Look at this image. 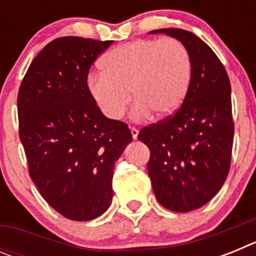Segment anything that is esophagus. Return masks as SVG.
<instances>
[{
    "label": "esophagus",
    "instance_id": "1",
    "mask_svg": "<svg viewBox=\"0 0 256 256\" xmlns=\"http://www.w3.org/2000/svg\"><path fill=\"white\" fill-rule=\"evenodd\" d=\"M130 133H132L133 140H137V137H138V130L137 128H130Z\"/></svg>",
    "mask_w": 256,
    "mask_h": 256
}]
</instances>
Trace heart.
I'll return each instance as SVG.
<instances>
[{
	"mask_svg": "<svg viewBox=\"0 0 256 256\" xmlns=\"http://www.w3.org/2000/svg\"><path fill=\"white\" fill-rule=\"evenodd\" d=\"M191 58L174 38L138 40L110 50L101 72L87 78V91L97 108L110 120H119L130 102L134 120L152 114L164 119L177 112L191 82Z\"/></svg>",
	"mask_w": 256,
	"mask_h": 256,
	"instance_id": "1",
	"label": "heart"
}]
</instances>
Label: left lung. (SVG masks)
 Here are the masks:
<instances>
[{
  "label": "left lung",
  "mask_w": 256,
  "mask_h": 256,
  "mask_svg": "<svg viewBox=\"0 0 256 256\" xmlns=\"http://www.w3.org/2000/svg\"><path fill=\"white\" fill-rule=\"evenodd\" d=\"M182 42L191 58L186 98L172 118L144 126L138 140L150 148L154 194L172 212L198 209L218 194L228 176L234 144L230 83L212 48L191 32L156 29Z\"/></svg>",
  "instance_id": "obj_1"
}]
</instances>
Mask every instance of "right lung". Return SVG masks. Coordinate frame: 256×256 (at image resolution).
<instances>
[{
    "mask_svg": "<svg viewBox=\"0 0 256 256\" xmlns=\"http://www.w3.org/2000/svg\"><path fill=\"white\" fill-rule=\"evenodd\" d=\"M112 44L54 40L32 61L18 94L20 141L32 180L72 220H91L108 210L114 164L132 142L126 124L108 119L87 91L90 68Z\"/></svg>",
    "mask_w": 256,
    "mask_h": 256,
    "instance_id": "add662e5",
    "label": "right lung"
}]
</instances>
